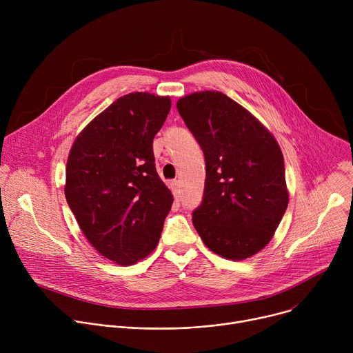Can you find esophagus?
<instances>
[{
  "label": "esophagus",
  "mask_w": 353,
  "mask_h": 353,
  "mask_svg": "<svg viewBox=\"0 0 353 353\" xmlns=\"http://www.w3.org/2000/svg\"><path fill=\"white\" fill-rule=\"evenodd\" d=\"M179 188H180V184H179V181H177V180L170 181V190H172V192H173L174 198H177V195H179Z\"/></svg>",
  "instance_id": "obj_1"
}]
</instances>
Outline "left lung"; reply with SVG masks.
<instances>
[{"label":"left lung","mask_w":353,"mask_h":353,"mask_svg":"<svg viewBox=\"0 0 353 353\" xmlns=\"http://www.w3.org/2000/svg\"><path fill=\"white\" fill-rule=\"evenodd\" d=\"M177 110L205 157L203 203L192 225L228 260L257 254L272 239L289 203L282 150L274 135L216 90L177 100Z\"/></svg>","instance_id":"obj_1"}]
</instances>
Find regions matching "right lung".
Listing matches in <instances>:
<instances>
[{"label": "right lung", "mask_w": 353, "mask_h": 353, "mask_svg": "<svg viewBox=\"0 0 353 353\" xmlns=\"http://www.w3.org/2000/svg\"><path fill=\"white\" fill-rule=\"evenodd\" d=\"M170 106L169 96L148 92L119 97L70 150L67 203L88 241L120 265L152 253L173 204L154 158V138Z\"/></svg>", "instance_id": "right-lung-1"}]
</instances>
